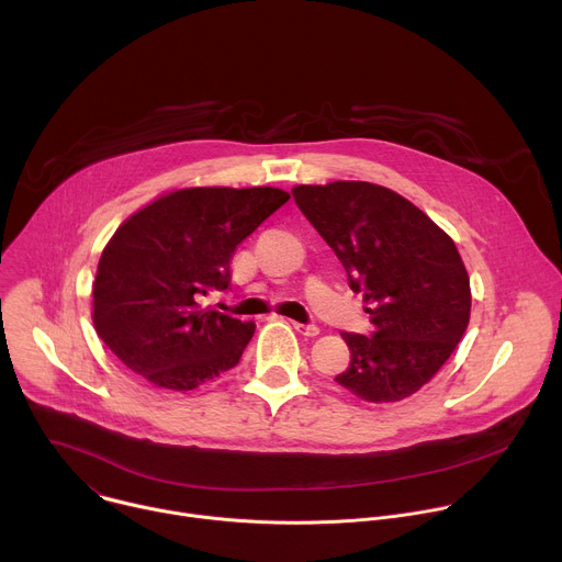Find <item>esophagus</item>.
<instances>
[{
	"mask_svg": "<svg viewBox=\"0 0 562 562\" xmlns=\"http://www.w3.org/2000/svg\"><path fill=\"white\" fill-rule=\"evenodd\" d=\"M293 329L306 338H315L319 334V327L315 325H302V323H293Z\"/></svg>",
	"mask_w": 562,
	"mask_h": 562,
	"instance_id": "34e87169",
	"label": "esophagus"
}]
</instances>
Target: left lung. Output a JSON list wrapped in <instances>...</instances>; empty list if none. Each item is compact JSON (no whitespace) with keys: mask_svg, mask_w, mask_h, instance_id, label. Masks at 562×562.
Wrapping results in <instances>:
<instances>
[{"mask_svg":"<svg viewBox=\"0 0 562 562\" xmlns=\"http://www.w3.org/2000/svg\"><path fill=\"white\" fill-rule=\"evenodd\" d=\"M291 195L371 315V336L342 334L351 362L336 382L367 403L409 397L469 325V276L453 239L409 200L371 182L302 184Z\"/></svg>","mask_w":562,"mask_h":562,"instance_id":"8db88e82","label":"left lung"}]
</instances>
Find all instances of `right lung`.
I'll return each instance as SVG.
<instances>
[{
    "mask_svg": "<svg viewBox=\"0 0 562 562\" xmlns=\"http://www.w3.org/2000/svg\"><path fill=\"white\" fill-rule=\"evenodd\" d=\"M286 200L273 187H204L131 215L102 251L93 284L95 331L122 364L171 391L233 369L256 325L200 300L228 286L235 247Z\"/></svg>",
    "mask_w": 562,
    "mask_h": 562,
    "instance_id": "obj_1",
    "label": "right lung"
}]
</instances>
